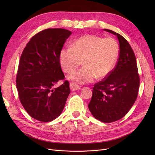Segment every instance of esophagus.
<instances>
[{
  "instance_id": "34e87169",
  "label": "esophagus",
  "mask_w": 155,
  "mask_h": 155,
  "mask_svg": "<svg viewBox=\"0 0 155 155\" xmlns=\"http://www.w3.org/2000/svg\"><path fill=\"white\" fill-rule=\"evenodd\" d=\"M70 87L71 91H75L77 90H79L80 88V87H79L78 85L74 83H70Z\"/></svg>"
}]
</instances>
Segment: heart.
Instances as JSON below:
<instances>
[{"label": "heart", "instance_id": "b5f03b06", "mask_svg": "<svg viewBox=\"0 0 155 155\" xmlns=\"http://www.w3.org/2000/svg\"><path fill=\"white\" fill-rule=\"evenodd\" d=\"M71 46L61 49L60 61L63 70L70 73L83 60L85 66L70 76L75 82L87 84L96 77L103 78L115 66L119 54V45L115 39L85 35L75 40Z\"/></svg>", "mask_w": 155, "mask_h": 155}]
</instances>
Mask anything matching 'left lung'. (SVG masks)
<instances>
[{
    "mask_svg": "<svg viewBox=\"0 0 155 155\" xmlns=\"http://www.w3.org/2000/svg\"><path fill=\"white\" fill-rule=\"evenodd\" d=\"M119 43L117 64L105 79L94 85L88 109L100 121L110 123L123 118L135 102L140 87V76L135 54L127 41L110 29Z\"/></svg>",
    "mask_w": 155,
    "mask_h": 155,
    "instance_id": "1",
    "label": "left lung"
}]
</instances>
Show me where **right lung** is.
<instances>
[{"label": "right lung", "mask_w": 155, "mask_h": 155, "mask_svg": "<svg viewBox=\"0 0 155 155\" xmlns=\"http://www.w3.org/2000/svg\"><path fill=\"white\" fill-rule=\"evenodd\" d=\"M71 32L46 29L31 38L21 56L16 76L19 100L32 118L50 122L63 111L70 93L69 82L54 87L64 80L60 52Z\"/></svg>", "instance_id": "1"}]
</instances>
